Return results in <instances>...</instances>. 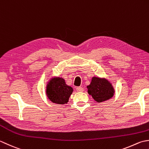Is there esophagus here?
Instances as JSON below:
<instances>
[{
	"instance_id": "obj_1",
	"label": "esophagus",
	"mask_w": 149,
	"mask_h": 149,
	"mask_svg": "<svg viewBox=\"0 0 149 149\" xmlns=\"http://www.w3.org/2000/svg\"><path fill=\"white\" fill-rule=\"evenodd\" d=\"M77 91L78 92H82V91H84V88L81 87H77Z\"/></svg>"
}]
</instances>
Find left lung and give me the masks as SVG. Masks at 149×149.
<instances>
[{"label": "left lung", "instance_id": "8db88e82", "mask_svg": "<svg viewBox=\"0 0 149 149\" xmlns=\"http://www.w3.org/2000/svg\"><path fill=\"white\" fill-rule=\"evenodd\" d=\"M87 88L88 94L91 95L95 101L98 103L113 98L115 93L113 84L104 77H93Z\"/></svg>", "mask_w": 149, "mask_h": 149}]
</instances>
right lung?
<instances>
[{
    "label": "right lung",
    "instance_id": "add662e5",
    "mask_svg": "<svg viewBox=\"0 0 149 149\" xmlns=\"http://www.w3.org/2000/svg\"><path fill=\"white\" fill-rule=\"evenodd\" d=\"M72 92V87L68 86L62 77H51L46 85V96L54 104H67Z\"/></svg>",
    "mask_w": 149,
    "mask_h": 149
}]
</instances>
